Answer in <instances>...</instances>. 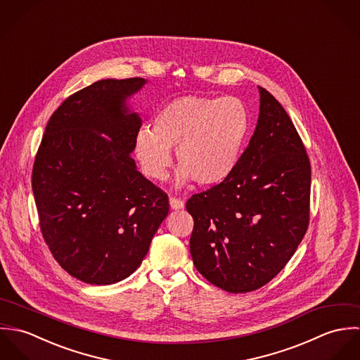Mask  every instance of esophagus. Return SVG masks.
<instances>
[{
	"label": "esophagus",
	"mask_w": 360,
	"mask_h": 360,
	"mask_svg": "<svg viewBox=\"0 0 360 360\" xmlns=\"http://www.w3.org/2000/svg\"><path fill=\"white\" fill-rule=\"evenodd\" d=\"M169 204H170L172 209H183V207H184V202H183L181 200L176 198V197H170Z\"/></svg>",
	"instance_id": "esophagus-1"
}]
</instances>
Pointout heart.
Segmentation results:
<instances>
[{
    "label": "heart",
    "mask_w": 360,
    "mask_h": 360,
    "mask_svg": "<svg viewBox=\"0 0 360 360\" xmlns=\"http://www.w3.org/2000/svg\"><path fill=\"white\" fill-rule=\"evenodd\" d=\"M248 131L250 117L241 100L186 96L158 110L154 129L140 127L134 153L143 173L160 181L172 165V148L177 147L176 184L186 186L193 179L207 187L234 172Z\"/></svg>",
    "instance_id": "obj_1"
}]
</instances>
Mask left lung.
Masks as SVG:
<instances>
[{
  "label": "left lung",
  "mask_w": 360,
  "mask_h": 360,
  "mask_svg": "<svg viewBox=\"0 0 360 360\" xmlns=\"http://www.w3.org/2000/svg\"><path fill=\"white\" fill-rule=\"evenodd\" d=\"M260 94L254 136L234 172L186 204L197 270L233 294L255 291L295 254L309 226L310 162L285 109Z\"/></svg>",
  "instance_id": "obj_1"
}]
</instances>
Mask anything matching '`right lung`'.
<instances>
[{"instance_id":"1","label":"right lung","mask_w":360,"mask_h":360,"mask_svg":"<svg viewBox=\"0 0 360 360\" xmlns=\"http://www.w3.org/2000/svg\"><path fill=\"white\" fill-rule=\"evenodd\" d=\"M146 83L105 79L68 97L34 159L32 187L44 241L60 267L87 284L129 277L169 213L166 193L130 156L141 119L126 100Z\"/></svg>"}]
</instances>
